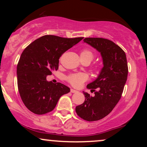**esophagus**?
Masks as SVG:
<instances>
[{"instance_id": "34e87169", "label": "esophagus", "mask_w": 147, "mask_h": 147, "mask_svg": "<svg viewBox=\"0 0 147 147\" xmlns=\"http://www.w3.org/2000/svg\"><path fill=\"white\" fill-rule=\"evenodd\" d=\"M70 92H72V93H75V92H78V91L75 90V89H72V88L71 90H70Z\"/></svg>"}]
</instances>
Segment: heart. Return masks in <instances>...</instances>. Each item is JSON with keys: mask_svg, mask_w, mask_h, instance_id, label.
Instances as JSON below:
<instances>
[{"mask_svg": "<svg viewBox=\"0 0 147 147\" xmlns=\"http://www.w3.org/2000/svg\"><path fill=\"white\" fill-rule=\"evenodd\" d=\"M80 57L82 59H88L90 61L92 60L94 57V54L91 50L88 49H84L80 53ZM88 79L87 75L84 73L72 74L67 77V80L69 83L71 84L73 86L79 87L82 84Z\"/></svg>", "mask_w": 147, "mask_h": 147, "instance_id": "heart-1", "label": "heart"}]
</instances>
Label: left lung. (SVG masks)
Segmentation results:
<instances>
[{
    "label": "left lung",
    "mask_w": 147,
    "mask_h": 147,
    "mask_svg": "<svg viewBox=\"0 0 147 147\" xmlns=\"http://www.w3.org/2000/svg\"><path fill=\"white\" fill-rule=\"evenodd\" d=\"M86 43L100 53L103 67L93 82L87 85L88 89L95 91L92 97L84 91L85 101L76 106V113L89 122L97 121L108 115L121 98L128 75L125 52L120 47L109 39L86 38Z\"/></svg>",
    "instance_id": "obj_1"
}]
</instances>
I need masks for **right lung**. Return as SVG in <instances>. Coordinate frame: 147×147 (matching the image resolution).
Masks as SVG:
<instances>
[{
  "instance_id": "add662e5",
  "label": "right lung",
  "mask_w": 147,
  "mask_h": 147,
  "mask_svg": "<svg viewBox=\"0 0 147 147\" xmlns=\"http://www.w3.org/2000/svg\"><path fill=\"white\" fill-rule=\"evenodd\" d=\"M45 35L35 40L22 52L17 65V83L22 101L37 115L50 112L59 99L70 89L61 83L46 79L59 68L62 54L83 39Z\"/></svg>"
}]
</instances>
